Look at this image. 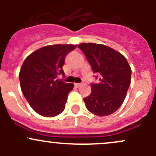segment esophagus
I'll return each mask as SVG.
<instances>
[{
  "label": "esophagus",
  "mask_w": 156,
  "mask_h": 156,
  "mask_svg": "<svg viewBox=\"0 0 156 156\" xmlns=\"http://www.w3.org/2000/svg\"><path fill=\"white\" fill-rule=\"evenodd\" d=\"M81 84H81V83H75V85L77 87H81Z\"/></svg>",
  "instance_id": "obj_1"
}]
</instances>
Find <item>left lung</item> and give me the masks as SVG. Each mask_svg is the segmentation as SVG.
Masks as SVG:
<instances>
[{
  "label": "left lung",
  "mask_w": 156,
  "mask_h": 156,
  "mask_svg": "<svg viewBox=\"0 0 156 156\" xmlns=\"http://www.w3.org/2000/svg\"><path fill=\"white\" fill-rule=\"evenodd\" d=\"M94 73H100L98 84H91V94L84 102L91 113L106 116L117 111L126 97L130 84L131 69L126 58L103 44L82 43L78 45Z\"/></svg>",
  "instance_id": "left-lung-1"
}]
</instances>
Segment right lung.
I'll use <instances>...</instances> for the list:
<instances>
[{
  "mask_svg": "<svg viewBox=\"0 0 156 156\" xmlns=\"http://www.w3.org/2000/svg\"><path fill=\"white\" fill-rule=\"evenodd\" d=\"M77 45H48L31 53L23 62L20 81L23 95L31 107L45 117H54L65 109L74 84L56 79L64 76L65 58Z\"/></svg>",
  "mask_w": 156,
  "mask_h": 156,
  "instance_id": "right-lung-1",
  "label": "right lung"
}]
</instances>
